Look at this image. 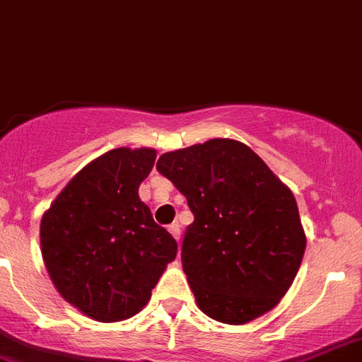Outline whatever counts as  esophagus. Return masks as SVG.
<instances>
[{"label": "esophagus", "instance_id": "esophagus-1", "mask_svg": "<svg viewBox=\"0 0 362 362\" xmlns=\"http://www.w3.org/2000/svg\"><path fill=\"white\" fill-rule=\"evenodd\" d=\"M169 233L173 235V237H175V240H180V224H178V222H173L171 226H169Z\"/></svg>", "mask_w": 362, "mask_h": 362}]
</instances>
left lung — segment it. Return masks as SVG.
<instances>
[{"mask_svg": "<svg viewBox=\"0 0 362 362\" xmlns=\"http://www.w3.org/2000/svg\"><path fill=\"white\" fill-rule=\"evenodd\" d=\"M156 169L194 216L182 242V268L197 306L224 325H246L273 310L306 250L290 187L231 138L163 153Z\"/></svg>", "mask_w": 362, "mask_h": 362, "instance_id": "8db88e82", "label": "left lung"}]
</instances>
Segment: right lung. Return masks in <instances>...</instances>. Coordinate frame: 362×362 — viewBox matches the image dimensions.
<instances>
[{"label": "right lung", "mask_w": 362, "mask_h": 362, "mask_svg": "<svg viewBox=\"0 0 362 362\" xmlns=\"http://www.w3.org/2000/svg\"><path fill=\"white\" fill-rule=\"evenodd\" d=\"M155 160L151 147L107 151L69 180L42 216L50 281L71 306L98 322L136 315L177 257V240L138 197Z\"/></svg>", "instance_id": "1"}]
</instances>
